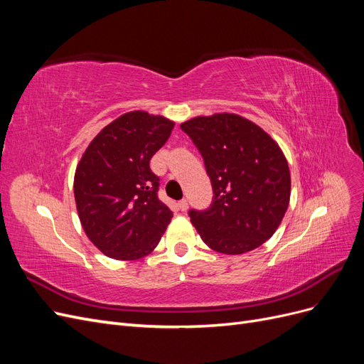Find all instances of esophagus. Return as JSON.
<instances>
[{
    "label": "esophagus",
    "instance_id": "obj_1",
    "mask_svg": "<svg viewBox=\"0 0 364 364\" xmlns=\"http://www.w3.org/2000/svg\"><path fill=\"white\" fill-rule=\"evenodd\" d=\"M178 206H179L181 211H186V209H188V202H186L185 199H182V200L178 203Z\"/></svg>",
    "mask_w": 364,
    "mask_h": 364
}]
</instances>
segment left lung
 I'll list each match as a JSON object with an SVG mask.
<instances>
[{
	"label": "left lung",
	"instance_id": "left-lung-1",
	"mask_svg": "<svg viewBox=\"0 0 364 364\" xmlns=\"http://www.w3.org/2000/svg\"><path fill=\"white\" fill-rule=\"evenodd\" d=\"M203 156L213 203L191 209V223L215 252L240 255L259 247L290 203V170L278 142L237 114L196 117L181 124Z\"/></svg>",
	"mask_w": 364,
	"mask_h": 364
}]
</instances>
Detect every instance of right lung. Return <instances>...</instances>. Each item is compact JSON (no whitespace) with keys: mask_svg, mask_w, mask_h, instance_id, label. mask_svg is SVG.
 <instances>
[{"mask_svg":"<svg viewBox=\"0 0 364 364\" xmlns=\"http://www.w3.org/2000/svg\"><path fill=\"white\" fill-rule=\"evenodd\" d=\"M174 123L134 111L114 119L85 150L74 174V197L85 234L114 259L149 255L171 222L158 199L159 178L150 159Z\"/></svg>","mask_w":364,"mask_h":364,"instance_id":"obj_1","label":"right lung"}]
</instances>
